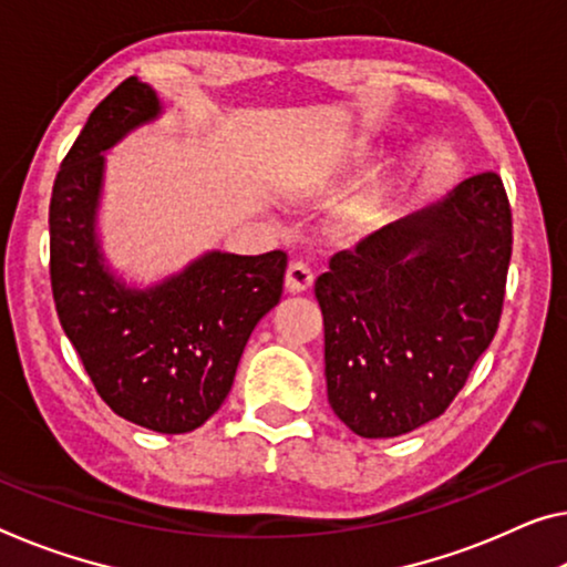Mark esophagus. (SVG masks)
Here are the masks:
<instances>
[{"mask_svg":"<svg viewBox=\"0 0 567 567\" xmlns=\"http://www.w3.org/2000/svg\"><path fill=\"white\" fill-rule=\"evenodd\" d=\"M313 281L311 266L303 258H293L289 264V271H286V286L289 291H307Z\"/></svg>","mask_w":567,"mask_h":567,"instance_id":"obj_1","label":"esophagus"}]
</instances>
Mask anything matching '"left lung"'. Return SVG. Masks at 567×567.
<instances>
[{"label": "left lung", "mask_w": 567, "mask_h": 567, "mask_svg": "<svg viewBox=\"0 0 567 567\" xmlns=\"http://www.w3.org/2000/svg\"><path fill=\"white\" fill-rule=\"evenodd\" d=\"M509 258L512 207L496 172L329 258L313 293L339 421L393 439L446 413L499 327Z\"/></svg>", "instance_id": "left-lung-1"}]
</instances>
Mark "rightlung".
<instances>
[{
    "instance_id": "add662e5",
    "label": "right lung",
    "mask_w": 567,
    "mask_h": 567,
    "mask_svg": "<svg viewBox=\"0 0 567 567\" xmlns=\"http://www.w3.org/2000/svg\"><path fill=\"white\" fill-rule=\"evenodd\" d=\"M159 113L126 78L85 121L50 197V286L60 324L113 413L156 433H189L228 398L240 354L284 293L289 256L207 254L150 291L101 264L93 235L103 154Z\"/></svg>"
}]
</instances>
